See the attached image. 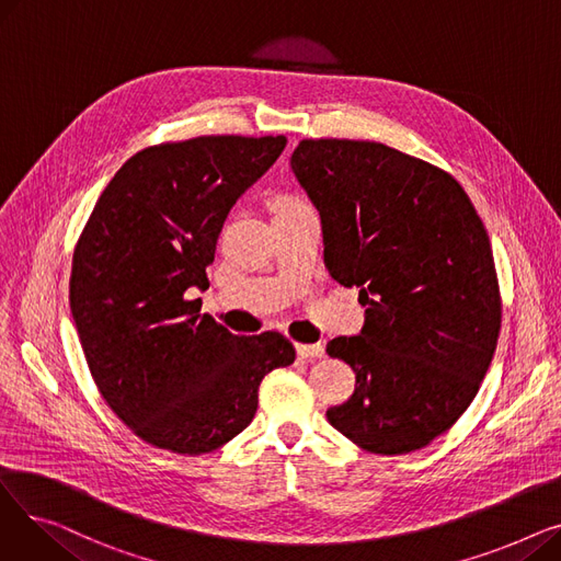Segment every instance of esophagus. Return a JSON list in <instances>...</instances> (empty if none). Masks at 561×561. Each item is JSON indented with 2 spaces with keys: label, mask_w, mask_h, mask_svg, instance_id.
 <instances>
[{
  "label": "esophagus",
  "mask_w": 561,
  "mask_h": 561,
  "mask_svg": "<svg viewBox=\"0 0 561 561\" xmlns=\"http://www.w3.org/2000/svg\"><path fill=\"white\" fill-rule=\"evenodd\" d=\"M296 350H298V357H302V359H320V357H325V347H322L320 343H298L296 345Z\"/></svg>",
  "instance_id": "obj_1"
}]
</instances>
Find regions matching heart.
<instances>
[{
    "label": "heart",
    "instance_id": "obj_1",
    "mask_svg": "<svg viewBox=\"0 0 561 561\" xmlns=\"http://www.w3.org/2000/svg\"><path fill=\"white\" fill-rule=\"evenodd\" d=\"M293 206H298V204H284V209H293Z\"/></svg>",
    "mask_w": 561,
    "mask_h": 561
}]
</instances>
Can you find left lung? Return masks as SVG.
Returning a JSON list of instances; mask_svg holds the SVG:
<instances>
[{"label":"left lung","mask_w":561,"mask_h":561,"mask_svg":"<svg viewBox=\"0 0 561 561\" xmlns=\"http://www.w3.org/2000/svg\"><path fill=\"white\" fill-rule=\"evenodd\" d=\"M290 170L316 206L330 275L359 288L357 336L328 343L357 387L328 421L375 455L425 448L478 396L500 332L486 229L444 170L368 140H302Z\"/></svg>","instance_id":"1"}]
</instances>
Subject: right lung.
Here are the masks:
<instances>
[{"mask_svg":"<svg viewBox=\"0 0 561 561\" xmlns=\"http://www.w3.org/2000/svg\"><path fill=\"white\" fill-rule=\"evenodd\" d=\"M286 136H199L134 154L77 243L70 309L106 404L142 440L211 453L254 419L261 379L290 366L277 334L236 336L186 290L209 286L218 233Z\"/></svg>","mask_w":561,"mask_h":561,"instance_id":"add662e5","label":"right lung"}]
</instances>
